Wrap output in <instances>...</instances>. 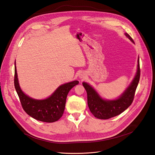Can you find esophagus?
<instances>
[{"mask_svg":"<svg viewBox=\"0 0 155 155\" xmlns=\"http://www.w3.org/2000/svg\"><path fill=\"white\" fill-rule=\"evenodd\" d=\"M78 77H79V78H81V79H82V78H84L85 77V75L84 74V73H83V72H81L79 75H78Z\"/></svg>","mask_w":155,"mask_h":155,"instance_id":"34e87169","label":"esophagus"}]
</instances>
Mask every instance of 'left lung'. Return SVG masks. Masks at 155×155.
<instances>
[{
  "label": "left lung",
  "mask_w": 155,
  "mask_h": 155,
  "mask_svg": "<svg viewBox=\"0 0 155 155\" xmlns=\"http://www.w3.org/2000/svg\"><path fill=\"white\" fill-rule=\"evenodd\" d=\"M125 35L135 44L134 40L129 34L125 33ZM140 76V69L138 57L137 70L133 80L119 97L112 100L103 99L88 83L83 82V86L87 93L88 107L92 114L97 119H108L121 114L133 102Z\"/></svg>",
  "instance_id": "8db88e82"
}]
</instances>
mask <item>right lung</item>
<instances>
[{
    "instance_id": "right-lung-1",
    "label": "right lung",
    "mask_w": 155,
    "mask_h": 155,
    "mask_svg": "<svg viewBox=\"0 0 155 155\" xmlns=\"http://www.w3.org/2000/svg\"><path fill=\"white\" fill-rule=\"evenodd\" d=\"M78 81L75 80L59 86L48 97L44 100H35L26 95L21 90L17 76L15 62L14 85L24 110L33 118L42 122H54L58 120L63 115L66 98L69 91Z\"/></svg>"
}]
</instances>
